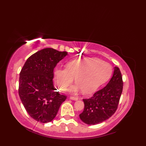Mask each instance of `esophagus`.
Returning a JSON list of instances; mask_svg holds the SVG:
<instances>
[{"mask_svg":"<svg viewBox=\"0 0 146 146\" xmlns=\"http://www.w3.org/2000/svg\"><path fill=\"white\" fill-rule=\"evenodd\" d=\"M70 100H75V101L78 100V98H77V97H70Z\"/></svg>","mask_w":146,"mask_h":146,"instance_id":"34e87169","label":"esophagus"}]
</instances>
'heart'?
<instances>
[{
	"label": "heart",
	"instance_id": "obj_1",
	"mask_svg": "<svg viewBox=\"0 0 146 146\" xmlns=\"http://www.w3.org/2000/svg\"><path fill=\"white\" fill-rule=\"evenodd\" d=\"M111 72L110 65L96 58L78 59L66 64V68H57L54 73L56 85L64 90L73 82L76 83L70 88L71 93L82 90L83 94L95 92L105 82Z\"/></svg>",
	"mask_w": 146,
	"mask_h": 146
}]
</instances>
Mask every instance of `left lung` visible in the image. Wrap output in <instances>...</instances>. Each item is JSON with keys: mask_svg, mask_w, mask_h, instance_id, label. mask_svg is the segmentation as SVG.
Here are the masks:
<instances>
[{"mask_svg": "<svg viewBox=\"0 0 146 146\" xmlns=\"http://www.w3.org/2000/svg\"><path fill=\"white\" fill-rule=\"evenodd\" d=\"M110 80L91 98L83 99L85 107L80 118L88 125H95L107 120L117 108L123 89L122 74L115 66Z\"/></svg>", "mask_w": 146, "mask_h": 146, "instance_id": "1", "label": "left lung"}]
</instances>
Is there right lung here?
<instances>
[{
  "label": "right lung",
  "mask_w": 146,
  "mask_h": 146,
  "mask_svg": "<svg viewBox=\"0 0 146 146\" xmlns=\"http://www.w3.org/2000/svg\"><path fill=\"white\" fill-rule=\"evenodd\" d=\"M66 51L42 49L27 59L21 71L19 95L27 113L41 123L51 122L66 97L56 92L54 68Z\"/></svg>",
  "instance_id": "1"
}]
</instances>
